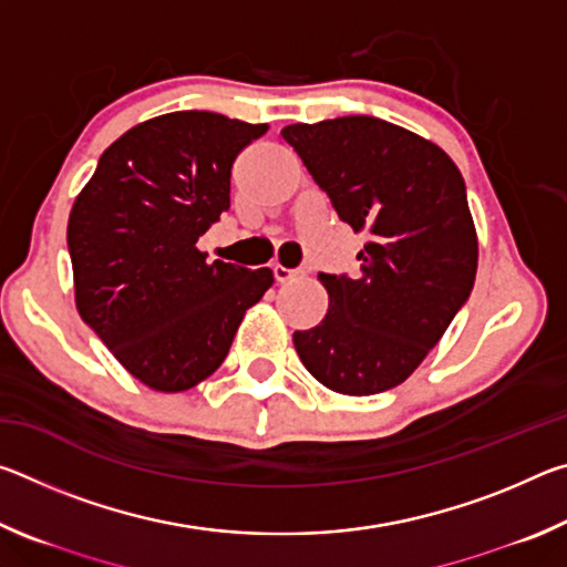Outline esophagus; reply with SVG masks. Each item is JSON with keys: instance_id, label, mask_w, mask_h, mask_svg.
Wrapping results in <instances>:
<instances>
[{"instance_id": "34e87169", "label": "esophagus", "mask_w": 567, "mask_h": 567, "mask_svg": "<svg viewBox=\"0 0 567 567\" xmlns=\"http://www.w3.org/2000/svg\"><path fill=\"white\" fill-rule=\"evenodd\" d=\"M272 275H275L277 282H290L297 277V270H290V267H285V265H275Z\"/></svg>"}]
</instances>
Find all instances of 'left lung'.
<instances>
[{"instance_id": "obj_1", "label": "left lung", "mask_w": 567, "mask_h": 567, "mask_svg": "<svg viewBox=\"0 0 567 567\" xmlns=\"http://www.w3.org/2000/svg\"><path fill=\"white\" fill-rule=\"evenodd\" d=\"M282 137L342 223L368 235L358 275H318L328 315L292 334L295 350L342 395L392 390L473 292L477 237L463 175L433 142L368 114L290 124Z\"/></svg>"}]
</instances>
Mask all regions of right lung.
<instances>
[{
    "mask_svg": "<svg viewBox=\"0 0 567 567\" xmlns=\"http://www.w3.org/2000/svg\"><path fill=\"white\" fill-rule=\"evenodd\" d=\"M267 124L169 112L104 150L74 199L66 247L82 320L130 375L182 392L227 358L267 267L207 262L197 239L229 209L233 162Z\"/></svg>",
    "mask_w": 567,
    "mask_h": 567,
    "instance_id": "obj_1",
    "label": "right lung"
}]
</instances>
